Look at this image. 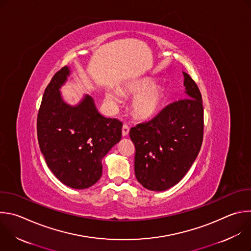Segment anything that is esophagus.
Segmentation results:
<instances>
[{
	"instance_id": "obj_1",
	"label": "esophagus",
	"mask_w": 251,
	"mask_h": 251,
	"mask_svg": "<svg viewBox=\"0 0 251 251\" xmlns=\"http://www.w3.org/2000/svg\"><path fill=\"white\" fill-rule=\"evenodd\" d=\"M129 130H130L129 126H128V125H126V124H124V125H123V127H122V136H123V137L128 136V134H129Z\"/></svg>"
}]
</instances>
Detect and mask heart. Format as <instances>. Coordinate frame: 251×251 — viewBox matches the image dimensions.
I'll return each mask as SVG.
<instances>
[{
    "instance_id": "b5f03b06",
    "label": "heart",
    "mask_w": 251,
    "mask_h": 251,
    "mask_svg": "<svg viewBox=\"0 0 251 251\" xmlns=\"http://www.w3.org/2000/svg\"><path fill=\"white\" fill-rule=\"evenodd\" d=\"M124 94L128 96H136L131 103L133 114L141 119H147L153 116L162 106L165 100L164 90L154 85V80L151 78L136 79L125 87ZM106 100L109 102H117L118 96L116 93L108 91L106 93Z\"/></svg>"
}]
</instances>
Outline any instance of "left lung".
<instances>
[{"label": "left lung", "instance_id": "left-lung-1", "mask_svg": "<svg viewBox=\"0 0 251 251\" xmlns=\"http://www.w3.org/2000/svg\"><path fill=\"white\" fill-rule=\"evenodd\" d=\"M183 75L187 98L165 106L154 118L131 128L129 133L136 151V178L151 191H163L178 183L202 146V96L192 77Z\"/></svg>", "mask_w": 251, "mask_h": 251}]
</instances>
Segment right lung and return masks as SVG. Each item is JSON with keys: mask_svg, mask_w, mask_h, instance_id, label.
<instances>
[{"mask_svg": "<svg viewBox=\"0 0 251 251\" xmlns=\"http://www.w3.org/2000/svg\"><path fill=\"white\" fill-rule=\"evenodd\" d=\"M69 75L63 67L45 89L37 138L53 175L71 188L86 189L100 180L102 157L121 140L122 122L100 114L90 96L75 106L66 103L59 90Z\"/></svg>", "mask_w": 251, "mask_h": 251, "instance_id": "1", "label": "right lung"}]
</instances>
